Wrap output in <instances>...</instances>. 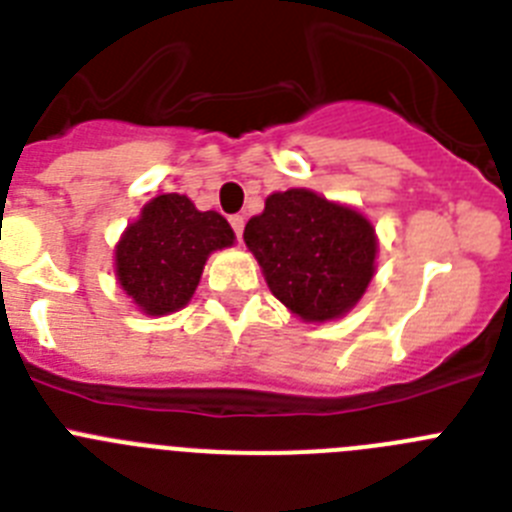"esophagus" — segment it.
I'll return each mask as SVG.
<instances>
[{"instance_id":"34e87169","label":"esophagus","mask_w":512,"mask_h":512,"mask_svg":"<svg viewBox=\"0 0 512 512\" xmlns=\"http://www.w3.org/2000/svg\"><path fill=\"white\" fill-rule=\"evenodd\" d=\"M228 223H230V228H233L235 238H241V235H243V225H246V217H243V215H230Z\"/></svg>"}]
</instances>
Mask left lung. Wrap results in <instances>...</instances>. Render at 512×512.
<instances>
[{
	"label": "left lung",
	"mask_w": 512,
	"mask_h": 512,
	"mask_svg": "<svg viewBox=\"0 0 512 512\" xmlns=\"http://www.w3.org/2000/svg\"><path fill=\"white\" fill-rule=\"evenodd\" d=\"M243 241L259 259L269 289L302 320H333L372 282V223L310 189L271 194L251 217Z\"/></svg>",
	"instance_id": "obj_1"
}]
</instances>
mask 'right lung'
I'll use <instances>...</instances> for the list:
<instances>
[{
	"label": "right lung",
	"mask_w": 512,
	"mask_h": 512,
	"mask_svg": "<svg viewBox=\"0 0 512 512\" xmlns=\"http://www.w3.org/2000/svg\"><path fill=\"white\" fill-rule=\"evenodd\" d=\"M230 243L233 230L223 215L200 212L184 194H161L122 235L117 279L148 315L176 312L194 295L207 256Z\"/></svg>",
	"instance_id": "add662e5"
}]
</instances>
